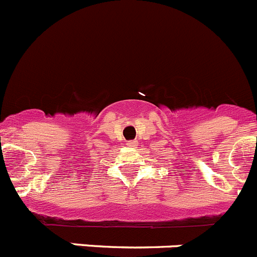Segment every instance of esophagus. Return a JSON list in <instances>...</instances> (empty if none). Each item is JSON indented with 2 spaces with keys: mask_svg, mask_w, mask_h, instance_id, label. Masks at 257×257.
Masks as SVG:
<instances>
[{
  "mask_svg": "<svg viewBox=\"0 0 257 257\" xmlns=\"http://www.w3.org/2000/svg\"><path fill=\"white\" fill-rule=\"evenodd\" d=\"M127 145L131 147V148H135V147H138V142L136 140H130V142H127Z\"/></svg>",
  "mask_w": 257,
  "mask_h": 257,
  "instance_id": "esophagus-1",
  "label": "esophagus"
}]
</instances>
